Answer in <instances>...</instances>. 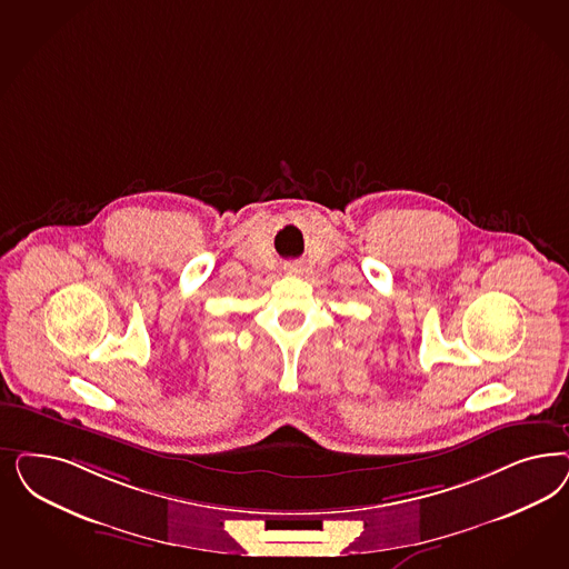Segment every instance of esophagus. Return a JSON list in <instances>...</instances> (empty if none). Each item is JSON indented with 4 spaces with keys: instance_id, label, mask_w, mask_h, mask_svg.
Instances as JSON below:
<instances>
[{
    "instance_id": "1",
    "label": "esophagus",
    "mask_w": 569,
    "mask_h": 569,
    "mask_svg": "<svg viewBox=\"0 0 569 569\" xmlns=\"http://www.w3.org/2000/svg\"><path fill=\"white\" fill-rule=\"evenodd\" d=\"M287 270H289V274H299V272H301V268H299V266H289V268H287Z\"/></svg>"
}]
</instances>
